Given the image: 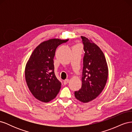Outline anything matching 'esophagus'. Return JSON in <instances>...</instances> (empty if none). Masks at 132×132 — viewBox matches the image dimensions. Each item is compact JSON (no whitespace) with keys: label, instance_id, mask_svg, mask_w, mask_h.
I'll return each mask as SVG.
<instances>
[{"label":"esophagus","instance_id":"esophagus-1","mask_svg":"<svg viewBox=\"0 0 132 132\" xmlns=\"http://www.w3.org/2000/svg\"><path fill=\"white\" fill-rule=\"evenodd\" d=\"M69 79H65V80H64V81H63V84L64 85H66V84H67L69 82Z\"/></svg>","mask_w":132,"mask_h":132}]
</instances>
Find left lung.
I'll return each mask as SVG.
<instances>
[{"label":"left lung","mask_w":132,"mask_h":132,"mask_svg":"<svg viewBox=\"0 0 132 132\" xmlns=\"http://www.w3.org/2000/svg\"><path fill=\"white\" fill-rule=\"evenodd\" d=\"M85 52L83 58L82 86L75 91L76 98L84 103L96 98L106 85L108 67L104 54L92 41L81 36Z\"/></svg>","instance_id":"8db88e82"}]
</instances>
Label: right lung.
I'll use <instances>...</instances> for the list:
<instances>
[{
  "label": "right lung",
  "mask_w": 132,
  "mask_h": 132,
  "mask_svg": "<svg viewBox=\"0 0 132 132\" xmlns=\"http://www.w3.org/2000/svg\"><path fill=\"white\" fill-rule=\"evenodd\" d=\"M68 39H51L41 43L34 51L25 68L27 85L34 97L48 102L54 99L61 87L54 74L53 58L58 46Z\"/></svg>",
  "instance_id": "add662e5"
}]
</instances>
